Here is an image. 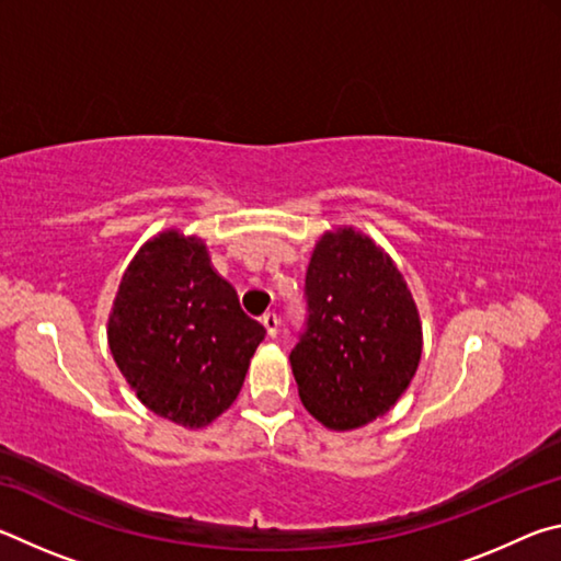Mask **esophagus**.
<instances>
[{"instance_id": "esophagus-1", "label": "esophagus", "mask_w": 561, "mask_h": 561, "mask_svg": "<svg viewBox=\"0 0 561 561\" xmlns=\"http://www.w3.org/2000/svg\"><path fill=\"white\" fill-rule=\"evenodd\" d=\"M262 324H264V329H267V334L274 339L279 334V317L274 314V311H267V314L262 317Z\"/></svg>"}]
</instances>
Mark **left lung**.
<instances>
[{"instance_id": "obj_1", "label": "left lung", "mask_w": 561, "mask_h": 561, "mask_svg": "<svg viewBox=\"0 0 561 561\" xmlns=\"http://www.w3.org/2000/svg\"><path fill=\"white\" fill-rule=\"evenodd\" d=\"M304 299L307 321L289 354L301 403L331 431L360 428L415 376V301L391 257L351 227L319 240Z\"/></svg>"}]
</instances>
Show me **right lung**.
Instances as JSON below:
<instances>
[{
  "label": "right lung",
  "instance_id": "1",
  "mask_svg": "<svg viewBox=\"0 0 561 561\" xmlns=\"http://www.w3.org/2000/svg\"><path fill=\"white\" fill-rule=\"evenodd\" d=\"M264 334L210 267L205 244L175 230L140 247L108 319L111 354L133 391L185 428L232 405Z\"/></svg>",
  "mask_w": 561,
  "mask_h": 561
}]
</instances>
